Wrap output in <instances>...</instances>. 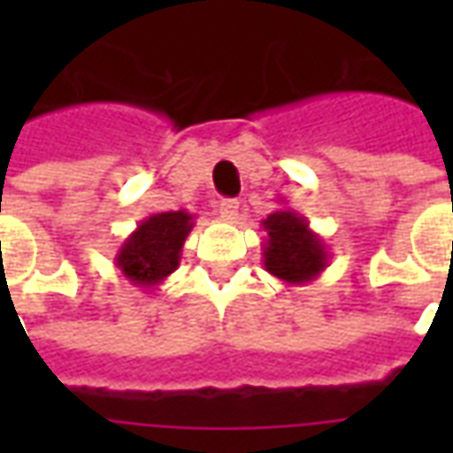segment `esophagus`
I'll return each mask as SVG.
<instances>
[{
    "label": "esophagus",
    "mask_w": 453,
    "mask_h": 453,
    "mask_svg": "<svg viewBox=\"0 0 453 453\" xmlns=\"http://www.w3.org/2000/svg\"><path fill=\"white\" fill-rule=\"evenodd\" d=\"M237 211H240V203H237L235 198H220L218 201V216L223 218V220H235Z\"/></svg>",
    "instance_id": "esophagus-1"
}]
</instances>
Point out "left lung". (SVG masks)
Segmentation results:
<instances>
[{"instance_id":"obj_1","label":"left lung","mask_w":453,"mask_h":453,"mask_svg":"<svg viewBox=\"0 0 453 453\" xmlns=\"http://www.w3.org/2000/svg\"><path fill=\"white\" fill-rule=\"evenodd\" d=\"M262 227L266 230L262 262L269 274L288 286L308 284L323 274L330 255L303 216L284 206L269 213L262 220Z\"/></svg>"}]
</instances>
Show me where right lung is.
I'll use <instances>...</instances> for the list:
<instances>
[{
	"mask_svg": "<svg viewBox=\"0 0 453 453\" xmlns=\"http://www.w3.org/2000/svg\"><path fill=\"white\" fill-rule=\"evenodd\" d=\"M191 227L194 216L187 211H165L140 220L116 252L120 274L138 288L159 286L177 272Z\"/></svg>",
	"mask_w": 453,
	"mask_h": 453,
	"instance_id": "right-lung-1",
	"label": "right lung"
}]
</instances>
